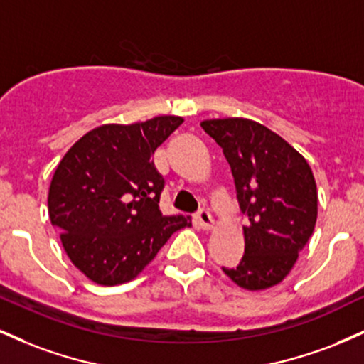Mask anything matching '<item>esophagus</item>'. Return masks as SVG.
<instances>
[{
	"mask_svg": "<svg viewBox=\"0 0 364 364\" xmlns=\"http://www.w3.org/2000/svg\"><path fill=\"white\" fill-rule=\"evenodd\" d=\"M196 220H198V224L202 225V229H205V231H210L215 225L214 217L208 212V208H200L198 214H196Z\"/></svg>",
	"mask_w": 364,
	"mask_h": 364,
	"instance_id": "obj_1",
	"label": "esophagus"
}]
</instances>
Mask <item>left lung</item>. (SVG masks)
I'll list each match as a JSON object with an SVG mask.
<instances>
[{
  "mask_svg": "<svg viewBox=\"0 0 364 364\" xmlns=\"http://www.w3.org/2000/svg\"><path fill=\"white\" fill-rule=\"evenodd\" d=\"M202 128L223 149L245 225L240 265L224 269L248 291L277 286L294 267L313 235L318 195L310 164L282 136L257 121L223 118L202 121Z\"/></svg>",
  "mask_w": 364,
  "mask_h": 364,
  "instance_id": "left-lung-1",
  "label": "left lung"
}]
</instances>
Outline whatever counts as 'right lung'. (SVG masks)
I'll list each match as a JSON object with an SVG mask.
<instances>
[{"instance_id":"obj_1","label":"right lung","mask_w":364,"mask_h":364,"mask_svg":"<svg viewBox=\"0 0 364 364\" xmlns=\"http://www.w3.org/2000/svg\"><path fill=\"white\" fill-rule=\"evenodd\" d=\"M179 116L102 124L75 141L48 195L51 224L66 255L101 286L135 279L191 217L162 215L164 178L152 154L183 123Z\"/></svg>"}]
</instances>
